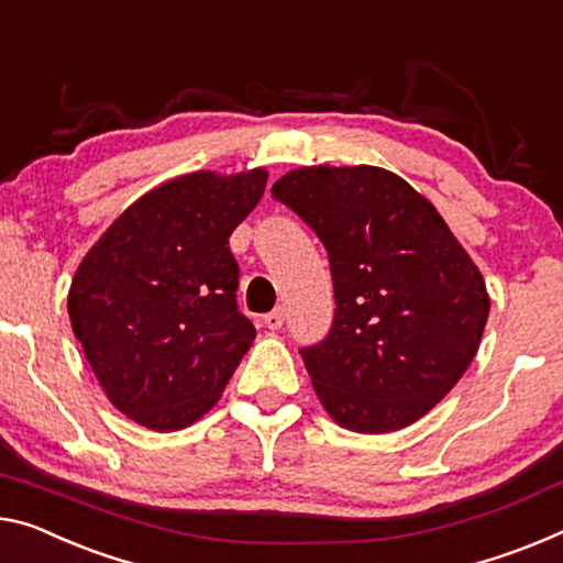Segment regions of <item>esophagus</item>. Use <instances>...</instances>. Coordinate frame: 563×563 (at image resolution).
Listing matches in <instances>:
<instances>
[{"instance_id":"obj_1","label":"esophagus","mask_w":563,"mask_h":563,"mask_svg":"<svg viewBox=\"0 0 563 563\" xmlns=\"http://www.w3.org/2000/svg\"><path fill=\"white\" fill-rule=\"evenodd\" d=\"M264 324L269 327V330H282L284 309H274V311H269V314H264Z\"/></svg>"}]
</instances>
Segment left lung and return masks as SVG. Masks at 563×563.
<instances>
[{"instance_id":"1","label":"left lung","mask_w":563,"mask_h":563,"mask_svg":"<svg viewBox=\"0 0 563 563\" xmlns=\"http://www.w3.org/2000/svg\"><path fill=\"white\" fill-rule=\"evenodd\" d=\"M330 256L332 330L301 347L336 426L393 432L453 390L478 352L486 282L443 216L395 173L311 166L272 186Z\"/></svg>"}]
</instances>
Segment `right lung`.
<instances>
[{"instance_id":"1","label":"right lung","mask_w":563,"mask_h":563,"mask_svg":"<svg viewBox=\"0 0 563 563\" xmlns=\"http://www.w3.org/2000/svg\"><path fill=\"white\" fill-rule=\"evenodd\" d=\"M266 178L264 168L173 178L128 206L77 266L73 332L108 400L137 426H191L252 347L229 236Z\"/></svg>"}]
</instances>
